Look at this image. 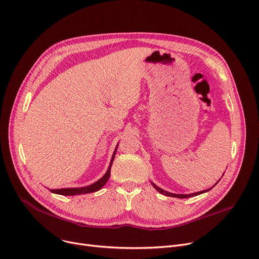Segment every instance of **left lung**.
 Here are the masks:
<instances>
[{
	"mask_svg": "<svg viewBox=\"0 0 259 259\" xmlns=\"http://www.w3.org/2000/svg\"><path fill=\"white\" fill-rule=\"evenodd\" d=\"M224 175V174H223ZM219 182V181H218ZM217 182V183H218ZM152 183V185H153V187L156 189L157 192H159L160 194H162V195H164V196H168V197H174V198H180V199H184V198H191V197H195V196H198V195H201V194H203V193H206V192H208L210 188H208V189H205V191H202V192H198V193H194V194H189V195H180V194H171V193H168V192H165V191H163L162 188H160V187H158L156 184H154L153 182H151ZM215 183V184H217ZM214 184V185H215ZM213 185V186H214Z\"/></svg>",
	"mask_w": 259,
	"mask_h": 259,
	"instance_id": "1",
	"label": "left lung"
}]
</instances>
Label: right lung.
<instances>
[{
    "label": "right lung",
    "instance_id": "add662e5",
    "mask_svg": "<svg viewBox=\"0 0 259 259\" xmlns=\"http://www.w3.org/2000/svg\"><path fill=\"white\" fill-rule=\"evenodd\" d=\"M118 146V145H117ZM117 146L114 149V152L112 154V157L110 160V164L109 167L107 169V171L105 173V175L103 176L102 178H100L97 182L89 185V186H84V187H73V188H60V189H50L52 193L57 194V195H63V196H76V195H83V194H90V193H94V192H98L99 189H101L103 186L106 184V182L108 181L109 177H110V168L115 156V153L117 150Z\"/></svg>",
    "mask_w": 259,
    "mask_h": 259
}]
</instances>
